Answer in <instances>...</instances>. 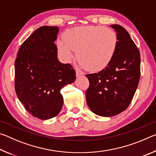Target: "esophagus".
I'll list each match as a JSON object with an SVG mask.
<instances>
[{
    "label": "esophagus",
    "mask_w": 156,
    "mask_h": 156,
    "mask_svg": "<svg viewBox=\"0 0 156 156\" xmlns=\"http://www.w3.org/2000/svg\"><path fill=\"white\" fill-rule=\"evenodd\" d=\"M82 75H83V73H82L81 72H78V71H76V77H80V76H81Z\"/></svg>",
    "instance_id": "obj_1"
}]
</instances>
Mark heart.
<instances>
[{"label": "heart", "mask_w": 156, "mask_h": 156, "mask_svg": "<svg viewBox=\"0 0 156 156\" xmlns=\"http://www.w3.org/2000/svg\"><path fill=\"white\" fill-rule=\"evenodd\" d=\"M63 38L56 43L60 58L65 62H70L76 51L80 67L91 72L106 68L114 57L118 45L115 31L103 26L70 29L65 31Z\"/></svg>", "instance_id": "obj_1"}]
</instances>
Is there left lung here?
<instances>
[{
    "mask_svg": "<svg viewBox=\"0 0 156 156\" xmlns=\"http://www.w3.org/2000/svg\"><path fill=\"white\" fill-rule=\"evenodd\" d=\"M118 37V45L112 62L98 73L87 74L89 87L87 103L95 114L111 117L130 105L140 77V55L125 28L112 25Z\"/></svg>",
    "mask_w": 156,
    "mask_h": 156,
    "instance_id": "8db88e82",
    "label": "left lung"
}]
</instances>
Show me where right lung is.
Returning a JSON list of instances; mask_svg holds the SVG:
<instances>
[{
	"label": "right lung",
	"instance_id": "right-lung-1",
	"mask_svg": "<svg viewBox=\"0 0 156 156\" xmlns=\"http://www.w3.org/2000/svg\"><path fill=\"white\" fill-rule=\"evenodd\" d=\"M59 29L43 26L34 31L18 50L15 61V90L25 109L38 119L56 116L63 105L60 89L76 80L70 64L58 59L54 43Z\"/></svg>",
	"mask_w": 156,
	"mask_h": 156
}]
</instances>
